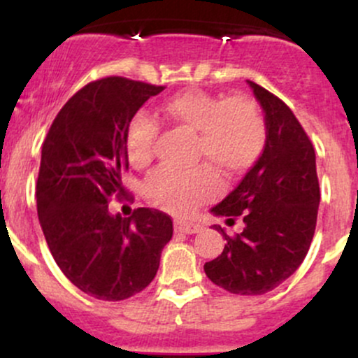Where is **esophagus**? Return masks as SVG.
<instances>
[{
    "mask_svg": "<svg viewBox=\"0 0 358 358\" xmlns=\"http://www.w3.org/2000/svg\"><path fill=\"white\" fill-rule=\"evenodd\" d=\"M199 231H200V225H195V224H185V222H176V224H175V232L196 234Z\"/></svg>",
    "mask_w": 358,
    "mask_h": 358,
    "instance_id": "esophagus-1",
    "label": "esophagus"
}]
</instances>
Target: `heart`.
<instances>
[{"mask_svg":"<svg viewBox=\"0 0 358 358\" xmlns=\"http://www.w3.org/2000/svg\"><path fill=\"white\" fill-rule=\"evenodd\" d=\"M162 113L176 126L195 134L193 158L207 159L225 176L249 170L262 153L264 119L249 97L213 96L205 90H187L163 102ZM158 122L150 114H134L126 129V151L131 163L145 168L153 159ZM220 190V178L208 165L187 171L162 170L148 180V202L175 213H187Z\"/></svg>","mask_w":358,"mask_h":358,"instance_id":"heart-1","label":"heart"}]
</instances>
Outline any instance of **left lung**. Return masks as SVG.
Here are the masks:
<instances>
[{"label":"left lung","mask_w":358,"mask_h":358,"mask_svg":"<svg viewBox=\"0 0 358 358\" xmlns=\"http://www.w3.org/2000/svg\"><path fill=\"white\" fill-rule=\"evenodd\" d=\"M264 113L266 141L257 162L234 190L210 208L215 217L244 229L227 241L219 257L205 262L213 285L229 293L257 296L273 291L305 261L320 205L316 158L296 116L269 90L248 80Z\"/></svg>","instance_id":"1"}]
</instances>
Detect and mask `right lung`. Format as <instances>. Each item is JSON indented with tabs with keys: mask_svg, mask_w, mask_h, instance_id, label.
<instances>
[{
	"mask_svg": "<svg viewBox=\"0 0 358 358\" xmlns=\"http://www.w3.org/2000/svg\"><path fill=\"white\" fill-rule=\"evenodd\" d=\"M163 89L124 77L90 82L60 109L42 146L36 212L45 241L69 281L104 301L145 289L173 236L166 213L143 207L121 217L108 203L126 193L129 121Z\"/></svg>",
	"mask_w": 358,
	"mask_h": 358,
	"instance_id": "1",
	"label": "right lung"
}]
</instances>
